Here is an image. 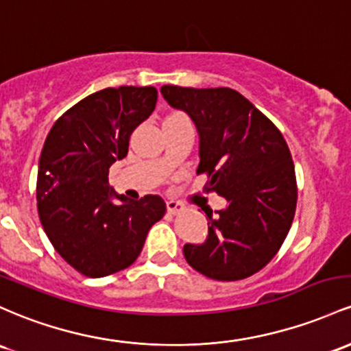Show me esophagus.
I'll list each match as a JSON object with an SVG mask.
<instances>
[{
    "label": "esophagus",
    "instance_id": "1",
    "mask_svg": "<svg viewBox=\"0 0 351 351\" xmlns=\"http://www.w3.org/2000/svg\"><path fill=\"white\" fill-rule=\"evenodd\" d=\"M167 210H168V213L176 215V213H180V211H183L184 206L182 205V203L175 202V199H168V202H167Z\"/></svg>",
    "mask_w": 351,
    "mask_h": 351
}]
</instances>
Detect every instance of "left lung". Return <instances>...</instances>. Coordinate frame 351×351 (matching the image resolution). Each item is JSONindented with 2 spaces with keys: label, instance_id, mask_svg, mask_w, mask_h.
<instances>
[{
  "label": "left lung",
  "instance_id": "left-lung-1",
  "mask_svg": "<svg viewBox=\"0 0 351 351\" xmlns=\"http://www.w3.org/2000/svg\"><path fill=\"white\" fill-rule=\"evenodd\" d=\"M161 95L184 111L199 136V165L208 190L226 208L208 215L203 243L183 246L196 271L219 282L252 276L278 253L296 208L295 167L280 130L232 88L165 84Z\"/></svg>",
  "mask_w": 351,
  "mask_h": 351
}]
</instances>
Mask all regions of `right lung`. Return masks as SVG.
Wrapping results in <instances>:
<instances>
[{
  "mask_svg": "<svg viewBox=\"0 0 351 351\" xmlns=\"http://www.w3.org/2000/svg\"><path fill=\"white\" fill-rule=\"evenodd\" d=\"M156 98L153 86L105 88L69 108L46 136L36 182L41 225L63 260L91 278L128 268L167 211L158 195L133 202L108 183Z\"/></svg>",
  "mask_w": 351,
  "mask_h": 351,
  "instance_id": "add662e5",
  "label": "right lung"
}]
</instances>
